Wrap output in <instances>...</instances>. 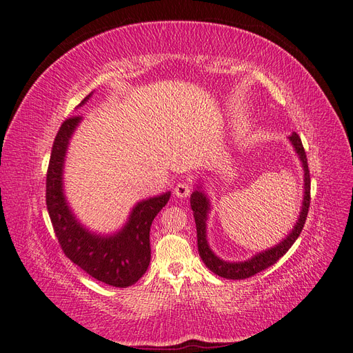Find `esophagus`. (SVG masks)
Returning <instances> with one entry per match:
<instances>
[{
  "label": "esophagus",
  "instance_id": "1",
  "mask_svg": "<svg viewBox=\"0 0 353 353\" xmlns=\"http://www.w3.org/2000/svg\"><path fill=\"white\" fill-rule=\"evenodd\" d=\"M192 193V185L188 183H178L174 188V194L176 197H187Z\"/></svg>",
  "mask_w": 353,
  "mask_h": 353
}]
</instances>
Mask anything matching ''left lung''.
Masks as SVG:
<instances>
[{"label":"left lung","instance_id":"obj_1","mask_svg":"<svg viewBox=\"0 0 353 353\" xmlns=\"http://www.w3.org/2000/svg\"><path fill=\"white\" fill-rule=\"evenodd\" d=\"M289 141L292 142V145H294L298 157L301 163H303L304 199H303V206H301V212H299L296 225L290 230V234L277 245H274L265 252L257 253L253 257H250V259L243 261V262H226L220 259V257L214 254V252L208 245V241H206V219H208V212H210V199L206 197L205 192L201 190L202 187H197L192 193L190 205H192L193 216L196 221L197 250H199V256L202 257L203 263L208 266L214 274H217V276L223 279H229V280H243V279L253 277L254 274L270 268V266L276 263L283 254H286V252L292 247V244L296 241L301 230H303L307 220L308 208H310V170H308L307 156L303 147V142H301V137L296 133H292L289 136Z\"/></svg>","mask_w":353,"mask_h":353}]
</instances>
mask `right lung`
<instances>
[{
    "instance_id": "right-lung-1",
    "label": "right lung",
    "mask_w": 353,
    "mask_h": 353,
    "mask_svg": "<svg viewBox=\"0 0 353 353\" xmlns=\"http://www.w3.org/2000/svg\"><path fill=\"white\" fill-rule=\"evenodd\" d=\"M85 97L81 105L87 101ZM82 117L67 118L55 136L46 175V205L54 232L64 254L85 272L109 286L127 288L139 280L151 261L150 229L170 192L137 202L124 228L114 235H97L85 229L64 196L63 169L68 142Z\"/></svg>"
}]
</instances>
